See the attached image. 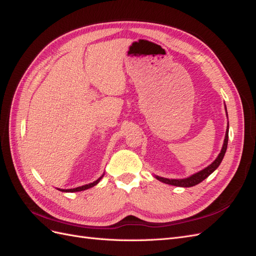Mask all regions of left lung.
<instances>
[{"label":"left lung","mask_w":256,"mask_h":256,"mask_svg":"<svg viewBox=\"0 0 256 256\" xmlns=\"http://www.w3.org/2000/svg\"><path fill=\"white\" fill-rule=\"evenodd\" d=\"M225 110H226V116L228 118L226 105H225ZM228 134H229V122L227 124L226 134H225V139H224V143H222V150H220V153L217 155V158H215L213 163L210 164L208 167L203 168L202 170L193 174V175H191L189 177L182 178V179H168V178H164V177H160V176H158V175H154V177L156 178L158 180H160V182H164V184L176 186H182V188H189V186H196L200 182H202L204 179H206L210 175V174L214 172L217 170V167L220 165L224 156H225L227 146H228Z\"/></svg>","instance_id":"8db88e82"}]
</instances>
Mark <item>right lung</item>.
<instances>
[{"mask_svg": "<svg viewBox=\"0 0 256 256\" xmlns=\"http://www.w3.org/2000/svg\"><path fill=\"white\" fill-rule=\"evenodd\" d=\"M104 177V172H103V175L100 177V178H98L96 182H90V184H84V186H77V188H72V189H60V188H56L58 190H60V191H62V192H79V191H84V190H88V189H90V188H92V186H96L100 182H101V179Z\"/></svg>", "mask_w": 256, "mask_h": 256, "instance_id": "obj_1", "label": "right lung"}]
</instances>
